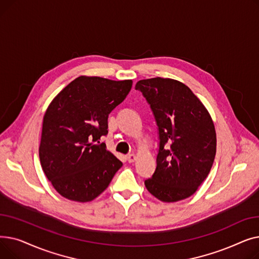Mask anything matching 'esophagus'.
I'll return each mask as SVG.
<instances>
[{
  "label": "esophagus",
  "instance_id": "obj_1",
  "mask_svg": "<svg viewBox=\"0 0 259 259\" xmlns=\"http://www.w3.org/2000/svg\"><path fill=\"white\" fill-rule=\"evenodd\" d=\"M127 159H128L129 162H134L135 159H137V155H135V154H129L127 156Z\"/></svg>",
  "mask_w": 259,
  "mask_h": 259
}]
</instances>
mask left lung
Instances as JSON below:
<instances>
[{
  "label": "left lung",
  "mask_w": 259,
  "mask_h": 259,
  "mask_svg": "<svg viewBox=\"0 0 259 259\" xmlns=\"http://www.w3.org/2000/svg\"><path fill=\"white\" fill-rule=\"evenodd\" d=\"M150 104L158 132L156 169L145 181L147 190L164 202L193 195L207 179L216 154V132L212 117L196 95L180 80L152 77L139 80ZM168 144L166 147L164 145Z\"/></svg>",
  "instance_id": "left-lung-1"
}]
</instances>
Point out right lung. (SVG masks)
Masks as SVG:
<instances>
[{
    "label": "right lung",
    "instance_id": "1",
    "mask_svg": "<svg viewBox=\"0 0 259 259\" xmlns=\"http://www.w3.org/2000/svg\"><path fill=\"white\" fill-rule=\"evenodd\" d=\"M132 83V79L80 75L49 104L38 156L46 178L63 197L93 200L122 166L99 140L108 133V116L126 99Z\"/></svg>",
    "mask_w": 259,
    "mask_h": 259
}]
</instances>
